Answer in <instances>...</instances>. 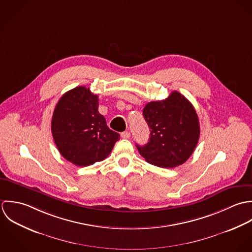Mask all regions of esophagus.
<instances>
[{
  "label": "esophagus",
  "instance_id": "esophagus-1",
  "mask_svg": "<svg viewBox=\"0 0 252 252\" xmlns=\"http://www.w3.org/2000/svg\"><path fill=\"white\" fill-rule=\"evenodd\" d=\"M121 136L123 137V138H126V139H127V138H129L130 137V132L129 131H124V132H122V134H121Z\"/></svg>",
  "mask_w": 252,
  "mask_h": 252
}]
</instances>
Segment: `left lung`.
Wrapping results in <instances>:
<instances>
[{
    "instance_id": "obj_1",
    "label": "left lung",
    "mask_w": 252,
    "mask_h": 252,
    "mask_svg": "<svg viewBox=\"0 0 252 252\" xmlns=\"http://www.w3.org/2000/svg\"><path fill=\"white\" fill-rule=\"evenodd\" d=\"M143 116L150 127L147 144H136L149 163L171 168L184 163L195 150L200 137V123L191 102L178 92L161 101L145 105Z\"/></svg>"
}]
</instances>
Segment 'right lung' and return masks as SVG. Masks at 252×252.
<instances>
[{
    "instance_id": "right-lung-1",
    "label": "right lung",
    "mask_w": 252,
    "mask_h": 252,
    "mask_svg": "<svg viewBox=\"0 0 252 252\" xmlns=\"http://www.w3.org/2000/svg\"><path fill=\"white\" fill-rule=\"evenodd\" d=\"M51 132L63 158L78 166L105 159L120 139L98 112V96L82 86L67 92L57 102Z\"/></svg>"
}]
</instances>
